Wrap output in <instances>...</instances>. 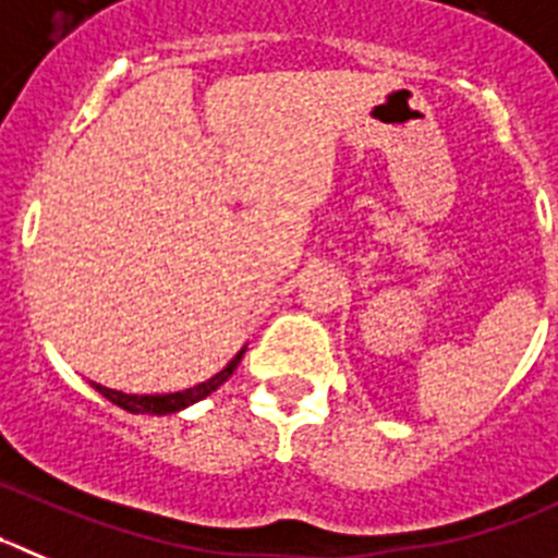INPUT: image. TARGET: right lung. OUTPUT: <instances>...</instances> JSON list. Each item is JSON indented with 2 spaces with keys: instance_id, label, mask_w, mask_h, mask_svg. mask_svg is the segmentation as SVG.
<instances>
[{
  "instance_id": "right-lung-1",
  "label": "right lung",
  "mask_w": 558,
  "mask_h": 558,
  "mask_svg": "<svg viewBox=\"0 0 558 558\" xmlns=\"http://www.w3.org/2000/svg\"><path fill=\"white\" fill-rule=\"evenodd\" d=\"M242 355H244V350L239 352V355L233 357V361L228 363V366L222 368L220 374H215V377L206 379V383L195 385V388L179 390V393H156V397H134V393H121V390L104 388V385H96V390H98V393H101V397H107L112 404H118V408L129 410V413H150V415L175 413V410H184L186 404H195V402H201V399H206L208 393H215V390L220 388V385L226 383L228 377H231L233 368H236L239 361H242Z\"/></svg>"
}]
</instances>
